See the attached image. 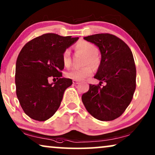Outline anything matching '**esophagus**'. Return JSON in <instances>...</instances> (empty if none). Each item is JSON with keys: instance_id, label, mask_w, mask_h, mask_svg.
Wrapping results in <instances>:
<instances>
[{"instance_id": "34e87169", "label": "esophagus", "mask_w": 155, "mask_h": 155, "mask_svg": "<svg viewBox=\"0 0 155 155\" xmlns=\"http://www.w3.org/2000/svg\"><path fill=\"white\" fill-rule=\"evenodd\" d=\"M73 83L74 84H79V82H78V80H73Z\"/></svg>"}]
</instances>
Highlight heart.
Segmentation results:
<instances>
[{"label":"heart","mask_w":155,"mask_h":155,"mask_svg":"<svg viewBox=\"0 0 155 155\" xmlns=\"http://www.w3.org/2000/svg\"><path fill=\"white\" fill-rule=\"evenodd\" d=\"M75 49L84 55H85V58H84L82 65H86L82 68L72 69L67 72L65 75L70 79L81 81L86 78L90 77L92 75L93 71L91 67L93 68H96L99 65V58L97 54L99 53V48L96 45L87 41H80L76 44ZM63 63L65 67H69L71 63V50L66 48L62 54ZM88 64L91 65L90 67Z\"/></svg>","instance_id":"obj_1"}]
</instances>
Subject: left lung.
Returning a JSON list of instances; mask_svg holds the SVG:
<instances>
[{
  "label": "left lung",
  "instance_id": "obj_1",
  "mask_svg": "<svg viewBox=\"0 0 155 155\" xmlns=\"http://www.w3.org/2000/svg\"><path fill=\"white\" fill-rule=\"evenodd\" d=\"M84 39L98 46L100 65L94 78L98 84H90L82 96L87 111L97 119L109 121L117 118L128 107L136 88V68L128 46L111 34H97ZM103 81L105 86L101 87Z\"/></svg>",
  "mask_w": 155,
  "mask_h": 155
}]
</instances>
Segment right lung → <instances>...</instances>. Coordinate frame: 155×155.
Listing matches in <instances>:
<instances>
[{
    "label": "right lung",
    "mask_w": 155,
    "mask_h": 155,
    "mask_svg": "<svg viewBox=\"0 0 155 155\" xmlns=\"http://www.w3.org/2000/svg\"><path fill=\"white\" fill-rule=\"evenodd\" d=\"M78 37L47 33L27 42L16 61V94L23 111L39 121L50 118L60 107L71 79L61 78L64 68L62 54ZM51 77L58 80L48 83Z\"/></svg>",
    "instance_id": "1"
}]
</instances>
